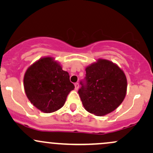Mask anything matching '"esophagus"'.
<instances>
[{
  "label": "esophagus",
  "mask_w": 153,
  "mask_h": 153,
  "mask_svg": "<svg viewBox=\"0 0 153 153\" xmlns=\"http://www.w3.org/2000/svg\"><path fill=\"white\" fill-rule=\"evenodd\" d=\"M75 90H78V89L79 88V83H78V82H75Z\"/></svg>",
  "instance_id": "esophagus-1"
}]
</instances>
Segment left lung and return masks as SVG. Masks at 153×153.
<instances>
[{
	"label": "left lung",
	"mask_w": 153,
	"mask_h": 153,
	"mask_svg": "<svg viewBox=\"0 0 153 153\" xmlns=\"http://www.w3.org/2000/svg\"><path fill=\"white\" fill-rule=\"evenodd\" d=\"M78 94L85 109L97 116L109 114L125 98L127 82L125 74L117 65L106 59L85 68Z\"/></svg>",
	"instance_id": "8db88e82"
}]
</instances>
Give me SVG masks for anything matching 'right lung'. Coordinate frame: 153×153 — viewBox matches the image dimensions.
I'll return each instance as SVG.
<instances>
[{"label": "right lung", "mask_w": 153, "mask_h": 153, "mask_svg": "<svg viewBox=\"0 0 153 153\" xmlns=\"http://www.w3.org/2000/svg\"><path fill=\"white\" fill-rule=\"evenodd\" d=\"M26 96L35 107L45 113L62 108L67 96L75 88L69 73L52 57H45L29 67L24 78Z\"/></svg>", "instance_id": "obj_1"}]
</instances>
